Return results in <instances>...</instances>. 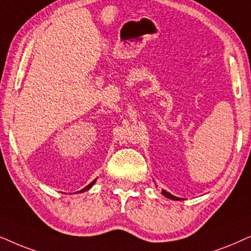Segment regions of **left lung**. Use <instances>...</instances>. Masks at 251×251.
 Wrapping results in <instances>:
<instances>
[{"mask_svg":"<svg viewBox=\"0 0 251 251\" xmlns=\"http://www.w3.org/2000/svg\"><path fill=\"white\" fill-rule=\"evenodd\" d=\"M162 194L164 196H166V198H169V199H171V200H176V201H178V200H181V199H179V198H176V196H173L172 194L168 193V192H166V190H162Z\"/></svg>","mask_w":251,"mask_h":251,"instance_id":"left-lung-1","label":"left lung"}]
</instances>
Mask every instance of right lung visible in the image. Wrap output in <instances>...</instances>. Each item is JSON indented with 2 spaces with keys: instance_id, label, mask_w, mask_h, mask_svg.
I'll use <instances>...</instances> for the list:
<instances>
[{
  "instance_id": "right-lung-1",
  "label": "right lung",
  "mask_w": 251,
  "mask_h": 251,
  "mask_svg": "<svg viewBox=\"0 0 251 251\" xmlns=\"http://www.w3.org/2000/svg\"><path fill=\"white\" fill-rule=\"evenodd\" d=\"M94 182H95V180H94V181H92L91 183H89V185H88V186H86V187H85V188H83L82 190H80V192H83V190H87V189H89V188H91V187H92L93 185H94Z\"/></svg>"
}]
</instances>
